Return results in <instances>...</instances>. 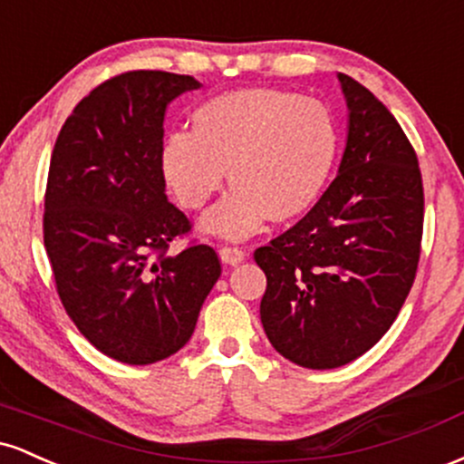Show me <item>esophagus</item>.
Instances as JSON below:
<instances>
[{
	"label": "esophagus",
	"mask_w": 464,
	"mask_h": 464,
	"mask_svg": "<svg viewBox=\"0 0 464 464\" xmlns=\"http://www.w3.org/2000/svg\"><path fill=\"white\" fill-rule=\"evenodd\" d=\"M220 259L228 266H237L239 262H244V259H246V250L239 248V246H228V244H225V246H220Z\"/></svg>",
	"instance_id": "esophagus-1"
}]
</instances>
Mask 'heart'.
I'll list each match as a JSON object with an SVG mask.
<instances>
[{"label":"heart","mask_w":464,"mask_h":464,"mask_svg":"<svg viewBox=\"0 0 464 464\" xmlns=\"http://www.w3.org/2000/svg\"><path fill=\"white\" fill-rule=\"evenodd\" d=\"M340 135L332 111L284 89H236L205 100L191 132L172 130L159 165L180 207L211 200L228 172L231 194L205 218L207 231L242 239L266 220L287 222L312 209L334 172Z\"/></svg>","instance_id":"heart-1"}]
</instances>
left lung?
I'll return each instance as SVG.
<instances>
[{
	"instance_id": "8db88e82",
	"label": "left lung",
	"mask_w": 464,
	"mask_h": 464,
	"mask_svg": "<svg viewBox=\"0 0 464 464\" xmlns=\"http://www.w3.org/2000/svg\"><path fill=\"white\" fill-rule=\"evenodd\" d=\"M349 137L338 177L287 231L255 250L266 273L264 332L284 358L335 369L395 323L423 239V179L395 115L340 73Z\"/></svg>"
}]
</instances>
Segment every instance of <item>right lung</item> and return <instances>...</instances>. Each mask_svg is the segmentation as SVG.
<instances>
[{
	"instance_id": "obj_1",
	"label": "right lung",
	"mask_w": 464,
	"mask_h": 464,
	"mask_svg": "<svg viewBox=\"0 0 464 464\" xmlns=\"http://www.w3.org/2000/svg\"><path fill=\"white\" fill-rule=\"evenodd\" d=\"M198 80L137 69L104 80L72 111L52 150L44 242L56 292L104 355L154 364L188 344L220 257L188 237L159 165L165 106Z\"/></svg>"
}]
</instances>
